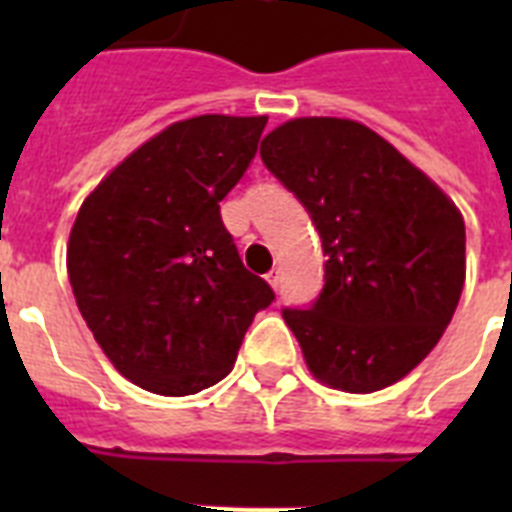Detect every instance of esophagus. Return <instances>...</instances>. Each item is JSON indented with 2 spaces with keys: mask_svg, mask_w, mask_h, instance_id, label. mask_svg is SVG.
<instances>
[{
  "mask_svg": "<svg viewBox=\"0 0 512 512\" xmlns=\"http://www.w3.org/2000/svg\"><path fill=\"white\" fill-rule=\"evenodd\" d=\"M265 279H268V284H271L273 289H279V284H281V271H279V268H273V271L265 273Z\"/></svg>",
  "mask_w": 512,
  "mask_h": 512,
  "instance_id": "esophagus-1",
  "label": "esophagus"
}]
</instances>
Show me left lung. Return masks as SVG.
<instances>
[{"label":"left lung","mask_w":512,"mask_h":512,"mask_svg":"<svg viewBox=\"0 0 512 512\" xmlns=\"http://www.w3.org/2000/svg\"><path fill=\"white\" fill-rule=\"evenodd\" d=\"M327 255L316 303L284 308L313 377L372 393L436 348L465 284V220L388 140L350 119L305 116L260 143Z\"/></svg>","instance_id":"1"}]
</instances>
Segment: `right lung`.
Returning a JSON list of instances; mask_svg holds the SVG:
<instances>
[{
  "instance_id": "add662e5",
  "label": "right lung",
  "mask_w": 512,
  "mask_h": 512,
  "mask_svg": "<svg viewBox=\"0 0 512 512\" xmlns=\"http://www.w3.org/2000/svg\"><path fill=\"white\" fill-rule=\"evenodd\" d=\"M268 116L204 114L170 124L84 199L68 281L111 364L159 396H191L233 369L257 311L276 300L225 231Z\"/></svg>"
}]
</instances>
